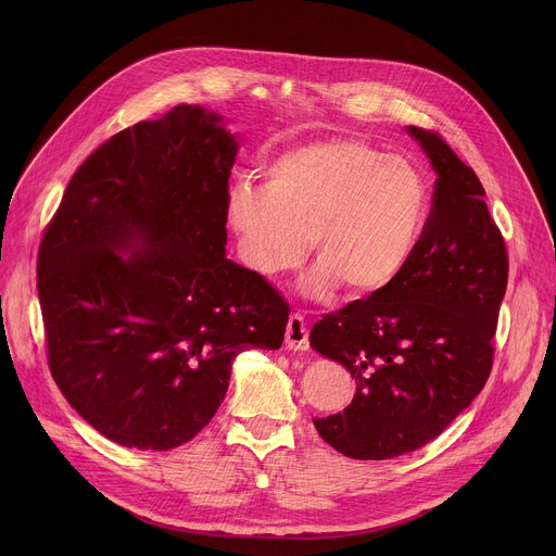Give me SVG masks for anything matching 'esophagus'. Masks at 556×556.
Instances as JSON below:
<instances>
[{
  "instance_id": "obj_1",
  "label": "esophagus",
  "mask_w": 556,
  "mask_h": 556,
  "mask_svg": "<svg viewBox=\"0 0 556 556\" xmlns=\"http://www.w3.org/2000/svg\"><path fill=\"white\" fill-rule=\"evenodd\" d=\"M307 337H309V330H307V324H305L303 316H301L299 312H296V314H290L288 328H286V348H288V350H299V352H303V350H307V345H309Z\"/></svg>"
}]
</instances>
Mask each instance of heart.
<instances>
[{
    "label": "heart",
    "instance_id": "heart-1",
    "mask_svg": "<svg viewBox=\"0 0 556 556\" xmlns=\"http://www.w3.org/2000/svg\"><path fill=\"white\" fill-rule=\"evenodd\" d=\"M427 211L425 178L409 161L352 138L283 151L266 187L235 185L226 204L242 257L264 277L299 268L314 242L319 264L305 290L319 299L341 283L356 296L389 288L416 255Z\"/></svg>",
    "mask_w": 556,
    "mask_h": 556
}]
</instances>
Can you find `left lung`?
I'll return each mask as SVG.
<instances>
[{
	"label": "left lung",
	"instance_id": "obj_1",
	"mask_svg": "<svg viewBox=\"0 0 556 556\" xmlns=\"http://www.w3.org/2000/svg\"><path fill=\"white\" fill-rule=\"evenodd\" d=\"M438 174L420 244L389 288L324 314L312 350L356 380L348 409L314 420L354 459H389L435 440L478 395L493 369L508 283L502 230L484 187L448 142L409 125Z\"/></svg>",
	"mask_w": 556,
	"mask_h": 556
}]
</instances>
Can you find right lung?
<instances>
[{
  "instance_id": "1",
  "label": "right lung",
  "mask_w": 556,
  "mask_h": 556,
  "mask_svg": "<svg viewBox=\"0 0 556 556\" xmlns=\"http://www.w3.org/2000/svg\"><path fill=\"white\" fill-rule=\"evenodd\" d=\"M219 121L178 105L114 134L72 176L39 247L50 374L129 448L195 438L235 356L283 343L286 299L224 255L237 142ZM136 243L142 254L115 253Z\"/></svg>"
}]
</instances>
